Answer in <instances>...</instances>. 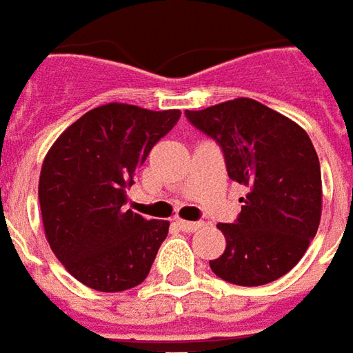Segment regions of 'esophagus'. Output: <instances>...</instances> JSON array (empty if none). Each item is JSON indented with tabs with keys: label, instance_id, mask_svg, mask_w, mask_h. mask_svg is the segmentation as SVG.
I'll list each match as a JSON object with an SVG mask.
<instances>
[{
	"label": "esophagus",
	"instance_id": "34e87169",
	"mask_svg": "<svg viewBox=\"0 0 353 353\" xmlns=\"http://www.w3.org/2000/svg\"><path fill=\"white\" fill-rule=\"evenodd\" d=\"M177 228L179 230H183V232H189V234H193L196 230H201V228L205 226L203 222H187V220H177L176 222Z\"/></svg>",
	"mask_w": 353,
	"mask_h": 353
}]
</instances>
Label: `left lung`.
<instances>
[{
    "label": "left lung",
    "mask_w": 353,
    "mask_h": 353,
    "mask_svg": "<svg viewBox=\"0 0 353 353\" xmlns=\"http://www.w3.org/2000/svg\"><path fill=\"white\" fill-rule=\"evenodd\" d=\"M185 116L222 146L230 179L247 187L236 224H218L226 249L210 261L212 272L237 286L284 276L305 255L323 210L321 166L305 129L253 98Z\"/></svg>",
    "instance_id": "left-lung-1"
}]
</instances>
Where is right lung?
I'll list each match as a JSON object with an SVG mask.
<instances>
[{"instance_id": "add662e5", "label": "right lung", "mask_w": 353, "mask_h": 353, "mask_svg": "<svg viewBox=\"0 0 353 353\" xmlns=\"http://www.w3.org/2000/svg\"><path fill=\"white\" fill-rule=\"evenodd\" d=\"M179 116L110 102L79 117L50 146L38 181L44 234L81 284L123 292L148 276L170 222L125 210L127 187Z\"/></svg>"}]
</instances>
